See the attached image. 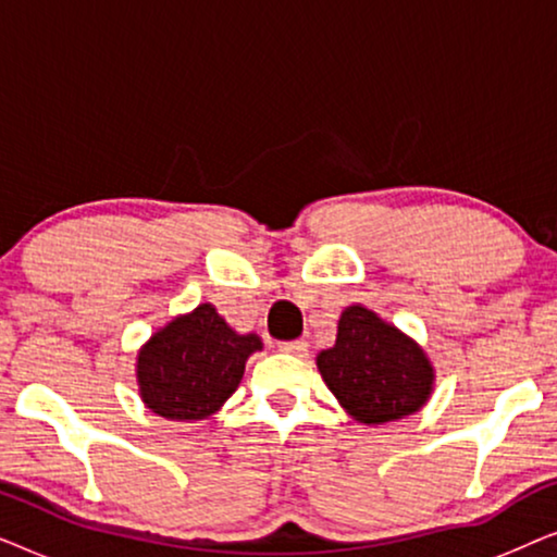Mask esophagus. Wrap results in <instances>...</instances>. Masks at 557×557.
<instances>
[{"mask_svg":"<svg viewBox=\"0 0 557 557\" xmlns=\"http://www.w3.org/2000/svg\"><path fill=\"white\" fill-rule=\"evenodd\" d=\"M281 352H288V355H296V357H304L307 355L309 345L304 339H292V342H281Z\"/></svg>","mask_w":557,"mask_h":557,"instance_id":"obj_1","label":"esophagus"}]
</instances>
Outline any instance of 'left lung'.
Listing matches in <instances>:
<instances>
[{
	"mask_svg": "<svg viewBox=\"0 0 557 557\" xmlns=\"http://www.w3.org/2000/svg\"><path fill=\"white\" fill-rule=\"evenodd\" d=\"M317 368L360 423H387L416 413L433 385L423 349L364 307L342 311L337 342L319 352Z\"/></svg>",
	"mask_w": 557,
	"mask_h": 557,
	"instance_id": "left-lung-1",
	"label": "left lung"
}]
</instances>
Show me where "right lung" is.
<instances>
[{
    "mask_svg": "<svg viewBox=\"0 0 557 557\" xmlns=\"http://www.w3.org/2000/svg\"><path fill=\"white\" fill-rule=\"evenodd\" d=\"M261 347L256 334H235L215 307L200 304L144 345L136 360L141 398L170 421H202L235 393Z\"/></svg>",
    "mask_w": 557,
    "mask_h": 557,
    "instance_id": "1",
    "label": "right lung"
}]
</instances>
